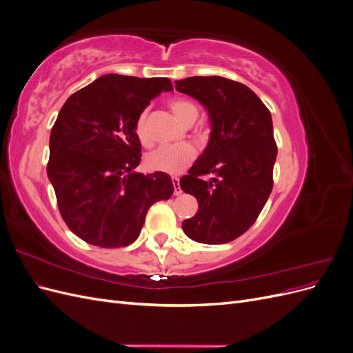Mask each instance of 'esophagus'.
Wrapping results in <instances>:
<instances>
[{"label": "esophagus", "mask_w": 353, "mask_h": 353, "mask_svg": "<svg viewBox=\"0 0 353 353\" xmlns=\"http://www.w3.org/2000/svg\"><path fill=\"white\" fill-rule=\"evenodd\" d=\"M172 184H174V194H175V196L181 194V185H179V179H178V178H172Z\"/></svg>", "instance_id": "34e87169"}]
</instances>
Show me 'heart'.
I'll return each instance as SVG.
<instances>
[{"instance_id":"heart-1","label":"heart","mask_w":353,"mask_h":353,"mask_svg":"<svg viewBox=\"0 0 353 353\" xmlns=\"http://www.w3.org/2000/svg\"><path fill=\"white\" fill-rule=\"evenodd\" d=\"M169 109L184 125H193L199 117V105L190 99L176 97L169 101ZM135 135L143 145L152 144V135L148 130V112L143 110L135 121ZM196 157V150L188 144L176 147H160L145 156L148 169L163 174H179Z\"/></svg>"}]
</instances>
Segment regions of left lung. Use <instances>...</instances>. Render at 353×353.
<instances>
[{
  "label": "left lung",
  "mask_w": 353,
  "mask_h": 353,
  "mask_svg": "<svg viewBox=\"0 0 353 353\" xmlns=\"http://www.w3.org/2000/svg\"><path fill=\"white\" fill-rule=\"evenodd\" d=\"M175 88L205 105L212 123L205 153L179 181L199 201L183 230L199 243H230L253 225L272 191L271 113L249 87L227 78L193 77L175 81ZM206 174L214 178L205 181Z\"/></svg>",
  "instance_id": "1"
}]
</instances>
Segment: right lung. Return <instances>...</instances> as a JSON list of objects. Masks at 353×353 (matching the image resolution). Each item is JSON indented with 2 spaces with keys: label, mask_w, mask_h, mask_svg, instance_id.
Returning <instances> with one entry per match:
<instances>
[{
  "label": "right lung",
  "mask_w": 353,
  "mask_h": 353,
  "mask_svg": "<svg viewBox=\"0 0 353 353\" xmlns=\"http://www.w3.org/2000/svg\"><path fill=\"white\" fill-rule=\"evenodd\" d=\"M168 78L104 74L72 94L50 135L47 174L63 221L99 248H125L145 215L174 193L168 174H138L141 144L135 121L152 99L172 91Z\"/></svg>",
  "instance_id": "right-lung-1"
}]
</instances>
